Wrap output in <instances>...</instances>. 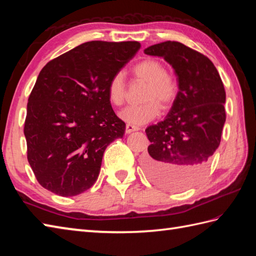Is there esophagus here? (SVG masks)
I'll return each instance as SVG.
<instances>
[{
	"instance_id": "1",
	"label": "esophagus",
	"mask_w": 256,
	"mask_h": 256,
	"mask_svg": "<svg viewBox=\"0 0 256 256\" xmlns=\"http://www.w3.org/2000/svg\"><path fill=\"white\" fill-rule=\"evenodd\" d=\"M140 128L135 126V125H132V124H126V128H125V132H126L128 134L132 133V132H135V131H138Z\"/></svg>"
}]
</instances>
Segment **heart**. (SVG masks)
<instances>
[{"instance_id": "b5f03b06", "label": "heart", "mask_w": 256, "mask_h": 256, "mask_svg": "<svg viewBox=\"0 0 256 256\" xmlns=\"http://www.w3.org/2000/svg\"><path fill=\"white\" fill-rule=\"evenodd\" d=\"M132 74L136 79L143 81L146 86L140 104L126 106L120 112V118L124 122L133 125L145 124L154 120L160 114V106L166 108L176 99L178 86L170 74H166L162 64L155 59H145L132 68ZM108 98L113 106H122L126 98V86L121 74H114L108 84Z\"/></svg>"}]
</instances>
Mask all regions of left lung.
Returning a JSON list of instances; mask_svg holds the SVG:
<instances>
[{
    "instance_id": "1",
    "label": "left lung",
    "mask_w": 256,
    "mask_h": 256,
    "mask_svg": "<svg viewBox=\"0 0 256 256\" xmlns=\"http://www.w3.org/2000/svg\"><path fill=\"white\" fill-rule=\"evenodd\" d=\"M146 55L172 67L178 92L164 121L145 130L150 142L143 160L146 175L168 190L194 186L218 148L226 122V91L208 57L178 42L150 46Z\"/></svg>"
}]
</instances>
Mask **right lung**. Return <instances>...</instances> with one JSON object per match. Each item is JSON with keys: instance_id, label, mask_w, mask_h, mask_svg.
<instances>
[{"instance_id": "right-lung-1", "label": "right lung", "mask_w": 256, "mask_h": 256, "mask_svg": "<svg viewBox=\"0 0 256 256\" xmlns=\"http://www.w3.org/2000/svg\"><path fill=\"white\" fill-rule=\"evenodd\" d=\"M140 47L138 42H88L42 69L27 103L24 134L27 160L45 189L72 197L94 186L106 146L125 132L108 84Z\"/></svg>"}]
</instances>
